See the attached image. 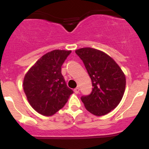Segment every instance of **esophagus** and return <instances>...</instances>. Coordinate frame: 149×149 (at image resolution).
I'll list each match as a JSON object with an SVG mask.
<instances>
[{
    "mask_svg": "<svg viewBox=\"0 0 149 149\" xmlns=\"http://www.w3.org/2000/svg\"><path fill=\"white\" fill-rule=\"evenodd\" d=\"M79 86H77L76 87V88H74V92L76 93V94H78V93H79Z\"/></svg>",
    "mask_w": 149,
    "mask_h": 149,
    "instance_id": "34e87169",
    "label": "esophagus"
}]
</instances>
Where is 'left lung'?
I'll return each mask as SVG.
<instances>
[{
	"label": "left lung",
	"instance_id": "left-lung-1",
	"mask_svg": "<svg viewBox=\"0 0 149 149\" xmlns=\"http://www.w3.org/2000/svg\"><path fill=\"white\" fill-rule=\"evenodd\" d=\"M76 53L92 82L91 94L81 97L86 109L97 116L109 113L123 97L126 81L123 70L111 57L97 49L81 48Z\"/></svg>",
	"mask_w": 149,
	"mask_h": 149
}]
</instances>
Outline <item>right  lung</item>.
<instances>
[{
	"instance_id": "right-lung-1",
	"label": "right lung",
	"mask_w": 149,
	"mask_h": 149,
	"mask_svg": "<svg viewBox=\"0 0 149 149\" xmlns=\"http://www.w3.org/2000/svg\"><path fill=\"white\" fill-rule=\"evenodd\" d=\"M70 52L60 49L47 52L25 75L24 91L30 105L41 115L56 113L73 93L61 73V66Z\"/></svg>"
}]
</instances>
